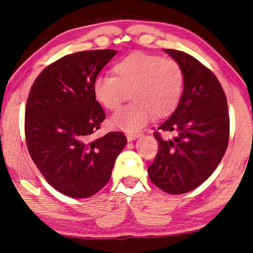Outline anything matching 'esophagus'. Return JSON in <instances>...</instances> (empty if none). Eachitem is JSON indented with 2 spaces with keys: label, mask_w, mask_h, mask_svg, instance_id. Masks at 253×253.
Segmentation results:
<instances>
[{
  "label": "esophagus",
  "mask_w": 253,
  "mask_h": 253,
  "mask_svg": "<svg viewBox=\"0 0 253 253\" xmlns=\"http://www.w3.org/2000/svg\"><path fill=\"white\" fill-rule=\"evenodd\" d=\"M140 136H141L140 133H127L126 138L129 141H132V140H136L137 138H139Z\"/></svg>",
  "instance_id": "obj_1"
}]
</instances>
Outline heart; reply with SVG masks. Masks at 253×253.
<instances>
[{"label":"heart","mask_w":253,"mask_h":253,"mask_svg":"<svg viewBox=\"0 0 253 253\" xmlns=\"http://www.w3.org/2000/svg\"><path fill=\"white\" fill-rule=\"evenodd\" d=\"M115 76L100 75L93 83L95 99L109 110L119 108L129 92L133 100L110 119L114 127L136 132L155 116L175 109L182 96L184 76L181 65L171 58L133 53L116 62Z\"/></svg>","instance_id":"b5f03b06"}]
</instances>
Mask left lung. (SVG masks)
<instances>
[{
	"mask_svg": "<svg viewBox=\"0 0 253 253\" xmlns=\"http://www.w3.org/2000/svg\"><path fill=\"white\" fill-rule=\"evenodd\" d=\"M181 65L184 76L177 107L154 133L158 154L148 177L159 189L182 195L203 184L222 160L229 139L227 98L211 70L191 55L164 49Z\"/></svg>",
	"mask_w": 253,
	"mask_h": 253,
	"instance_id": "1",
	"label": "left lung"
}]
</instances>
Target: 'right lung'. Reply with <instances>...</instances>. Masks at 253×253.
<instances>
[{
  "label": "right lung",
  "mask_w": 253,
  "mask_h": 253,
  "mask_svg": "<svg viewBox=\"0 0 253 253\" xmlns=\"http://www.w3.org/2000/svg\"><path fill=\"white\" fill-rule=\"evenodd\" d=\"M115 54L103 49L67 55L43 69L27 98L25 137L31 158L47 182L71 198L100 191L126 145L122 132L92 139L106 119L93 83Z\"/></svg>",
  "instance_id": "add662e5"
}]
</instances>
